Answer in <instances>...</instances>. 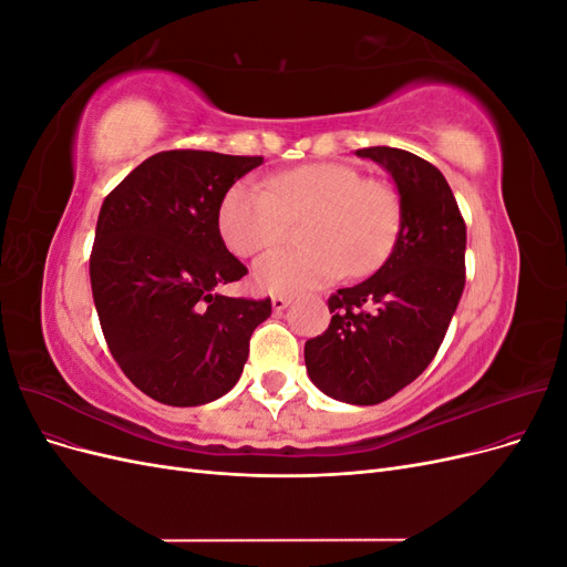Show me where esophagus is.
<instances>
[{
	"label": "esophagus",
	"instance_id": "obj_1",
	"mask_svg": "<svg viewBox=\"0 0 567 567\" xmlns=\"http://www.w3.org/2000/svg\"><path fill=\"white\" fill-rule=\"evenodd\" d=\"M288 305H290V298H286V296H274V298H271V307H274V312H284Z\"/></svg>",
	"mask_w": 567,
	"mask_h": 567
}]
</instances>
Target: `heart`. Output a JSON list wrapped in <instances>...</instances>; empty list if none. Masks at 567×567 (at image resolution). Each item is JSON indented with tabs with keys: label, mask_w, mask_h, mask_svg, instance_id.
Listing matches in <instances>:
<instances>
[{
	"label": "heart",
	"mask_w": 567,
	"mask_h": 567,
	"mask_svg": "<svg viewBox=\"0 0 567 567\" xmlns=\"http://www.w3.org/2000/svg\"><path fill=\"white\" fill-rule=\"evenodd\" d=\"M305 248L274 250L252 267L257 290L293 296L340 277H367L398 244L402 200L383 179H364L346 163H315L271 177L238 182L217 210L221 241L248 257L277 246L302 225Z\"/></svg>",
	"instance_id": "heart-1"
}]
</instances>
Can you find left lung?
Here are the masks:
<instances>
[{
    "label": "left lung",
    "mask_w": 567,
    "mask_h": 567,
    "mask_svg": "<svg viewBox=\"0 0 567 567\" xmlns=\"http://www.w3.org/2000/svg\"><path fill=\"white\" fill-rule=\"evenodd\" d=\"M398 184L402 229L371 279L329 298V329L305 342L312 383L333 400L379 404L433 362L466 286V221L440 169L390 146L359 148Z\"/></svg>",
    "instance_id": "1"
}]
</instances>
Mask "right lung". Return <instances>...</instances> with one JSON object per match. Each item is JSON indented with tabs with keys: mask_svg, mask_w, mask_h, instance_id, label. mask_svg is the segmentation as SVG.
Wrapping results in <instances>:
<instances>
[{
	"mask_svg": "<svg viewBox=\"0 0 567 567\" xmlns=\"http://www.w3.org/2000/svg\"><path fill=\"white\" fill-rule=\"evenodd\" d=\"M262 156L161 151L101 205L90 255L92 296L106 346L148 398L198 406L241 379L250 336L271 300L219 296L246 277L227 250L217 210Z\"/></svg>",
	"mask_w": 567,
	"mask_h": 567,
	"instance_id": "1",
	"label": "right lung"
}]
</instances>
